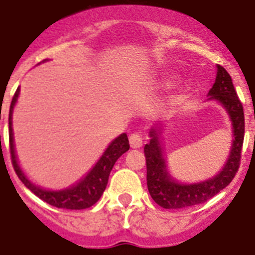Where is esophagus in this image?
Segmentation results:
<instances>
[{"label":"esophagus","instance_id":"1","mask_svg":"<svg viewBox=\"0 0 255 255\" xmlns=\"http://www.w3.org/2000/svg\"><path fill=\"white\" fill-rule=\"evenodd\" d=\"M129 144L132 148H140L143 145V133L141 132H133L129 135Z\"/></svg>","mask_w":255,"mask_h":255}]
</instances>
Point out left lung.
Segmentation results:
<instances>
[{"mask_svg":"<svg viewBox=\"0 0 255 255\" xmlns=\"http://www.w3.org/2000/svg\"><path fill=\"white\" fill-rule=\"evenodd\" d=\"M210 99L218 100L229 112L233 122L234 140L229 160L216 177L204 182L184 185L173 181L165 169V160L161 155L157 132H149L151 141L144 147L147 163V185L153 201L164 209H182L198 205L222 190L232 182L241 164V151L245 136V115L229 73L222 66H217V78L209 91Z\"/></svg>","mask_w":255,"mask_h":255,"instance_id":"8db88e82","label":"left lung"}]
</instances>
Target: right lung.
<instances>
[{
  "label": "right lung",
  "instance_id": "obj_1",
  "mask_svg": "<svg viewBox=\"0 0 255 255\" xmlns=\"http://www.w3.org/2000/svg\"><path fill=\"white\" fill-rule=\"evenodd\" d=\"M18 92L19 88H17V91L14 94L13 99H11V104H10L9 111V149H10V157H11V164L13 168L17 173L18 178L21 180L27 189H30L35 196L43 200L45 202L50 204V205L59 208V209H87L90 206H92L100 196L103 194L106 186L108 182V176L111 173L114 164L116 163V160L119 159L120 156L126 153L129 149V141L126 133H122L119 137H116L112 141L103 156L100 157V160L96 163V165L91 169V172L86 176L81 182H78L77 185H74L73 188L66 190H59V192H50V190H45L38 188V186L33 185L31 182L25 177V174L22 173V170L19 169L17 164V159H15V152H14V144H13V129H11V112H13V107L15 102H17Z\"/></svg>",
  "mask_w": 255,
  "mask_h": 255
}]
</instances>
